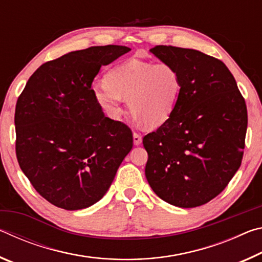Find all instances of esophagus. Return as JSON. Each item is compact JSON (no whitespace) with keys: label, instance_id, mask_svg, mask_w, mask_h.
Here are the masks:
<instances>
[{"label":"esophagus","instance_id":"34e87169","mask_svg":"<svg viewBox=\"0 0 262 262\" xmlns=\"http://www.w3.org/2000/svg\"><path fill=\"white\" fill-rule=\"evenodd\" d=\"M133 140H134L135 145H140L142 143V136L139 133H134V134H133Z\"/></svg>","mask_w":262,"mask_h":262}]
</instances>
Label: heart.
I'll list each match as a JSON object with an SVG mask.
<instances>
[{
	"label": "heart",
	"instance_id": "obj_1",
	"mask_svg": "<svg viewBox=\"0 0 262 262\" xmlns=\"http://www.w3.org/2000/svg\"><path fill=\"white\" fill-rule=\"evenodd\" d=\"M97 103L108 117L122 114V100L151 128L164 125L173 113L181 92V77L168 62L129 60L111 69L105 83L94 88Z\"/></svg>",
	"mask_w": 262,
	"mask_h": 262
}]
</instances>
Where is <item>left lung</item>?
Returning <instances> with one entry per match:
<instances>
[{"label":"left lung","instance_id":"1","mask_svg":"<svg viewBox=\"0 0 262 262\" xmlns=\"http://www.w3.org/2000/svg\"><path fill=\"white\" fill-rule=\"evenodd\" d=\"M150 52L178 69L181 92L170 119L143 137L145 177L170 205L202 206L227 187L241 166L245 99L221 60L173 46H155Z\"/></svg>","mask_w":262,"mask_h":262}]
</instances>
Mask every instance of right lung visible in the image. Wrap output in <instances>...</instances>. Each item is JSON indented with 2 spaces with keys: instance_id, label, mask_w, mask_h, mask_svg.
<instances>
[{
  "instance_id": "right-lung-1",
  "label": "right lung",
  "mask_w": 262,
  "mask_h": 262,
  "mask_svg": "<svg viewBox=\"0 0 262 262\" xmlns=\"http://www.w3.org/2000/svg\"><path fill=\"white\" fill-rule=\"evenodd\" d=\"M129 51L107 45L70 52L41 64L18 97L17 161L52 205L66 210L95 205L132 150L129 127L105 117L91 88L101 66Z\"/></svg>"
}]
</instances>
